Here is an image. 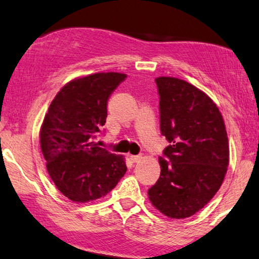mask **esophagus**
I'll use <instances>...</instances> for the list:
<instances>
[{
    "instance_id": "34e87169",
    "label": "esophagus",
    "mask_w": 259,
    "mask_h": 259,
    "mask_svg": "<svg viewBox=\"0 0 259 259\" xmlns=\"http://www.w3.org/2000/svg\"><path fill=\"white\" fill-rule=\"evenodd\" d=\"M129 158L133 162H138L142 160V155H129Z\"/></svg>"
}]
</instances>
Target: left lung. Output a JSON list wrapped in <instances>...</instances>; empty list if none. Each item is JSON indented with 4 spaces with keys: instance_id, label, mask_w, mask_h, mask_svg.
Wrapping results in <instances>:
<instances>
[{
    "instance_id": "obj_1",
    "label": "left lung",
    "mask_w": 259,
    "mask_h": 259,
    "mask_svg": "<svg viewBox=\"0 0 259 259\" xmlns=\"http://www.w3.org/2000/svg\"><path fill=\"white\" fill-rule=\"evenodd\" d=\"M160 130L170 143L160 157V178L147 191L168 218L194 215L219 190L227 173L229 146L223 115L207 94L186 80L155 78Z\"/></svg>"
}]
</instances>
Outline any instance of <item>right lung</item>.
<instances>
[{"mask_svg":"<svg viewBox=\"0 0 259 259\" xmlns=\"http://www.w3.org/2000/svg\"><path fill=\"white\" fill-rule=\"evenodd\" d=\"M125 73L98 72L65 84L40 129V146L52 181L67 198L86 203L104 197L126 171L123 155L94 142L107 117L110 94Z\"/></svg>","mask_w":259,"mask_h":259,"instance_id":"right-lung-1","label":"right lung"}]
</instances>
